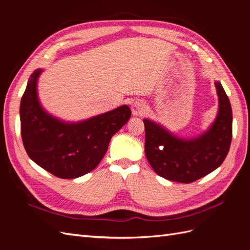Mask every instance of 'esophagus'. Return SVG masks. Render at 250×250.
Listing matches in <instances>:
<instances>
[{
    "label": "esophagus",
    "mask_w": 250,
    "mask_h": 250,
    "mask_svg": "<svg viewBox=\"0 0 250 250\" xmlns=\"http://www.w3.org/2000/svg\"><path fill=\"white\" fill-rule=\"evenodd\" d=\"M131 110H132V115L137 116V117H142L146 113V111L148 110L147 105L144 103L141 100H137L134 101L132 106H131Z\"/></svg>",
    "instance_id": "esophagus-1"
}]
</instances>
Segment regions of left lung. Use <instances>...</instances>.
<instances>
[{"label": "left lung", "instance_id": "8db88e82", "mask_svg": "<svg viewBox=\"0 0 250 250\" xmlns=\"http://www.w3.org/2000/svg\"><path fill=\"white\" fill-rule=\"evenodd\" d=\"M215 86L219 110L208 131L191 140L180 139L160 124L144 119L145 154L158 175L172 181L190 184L216 170L228 155L232 137V111L221 83Z\"/></svg>", "mask_w": 250, "mask_h": 250}]
</instances>
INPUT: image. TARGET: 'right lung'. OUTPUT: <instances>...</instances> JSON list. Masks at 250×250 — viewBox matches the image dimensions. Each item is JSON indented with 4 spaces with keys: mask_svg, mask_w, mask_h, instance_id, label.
<instances>
[{
    "mask_svg": "<svg viewBox=\"0 0 250 250\" xmlns=\"http://www.w3.org/2000/svg\"><path fill=\"white\" fill-rule=\"evenodd\" d=\"M30 77L20 106L21 134L26 152L37 165L63 179L80 177L102 161L113 134L131 116L123 105L77 123H65L49 115L37 98V79Z\"/></svg>",
    "mask_w": 250,
    "mask_h": 250,
    "instance_id": "obj_1",
    "label": "right lung"
}]
</instances>
